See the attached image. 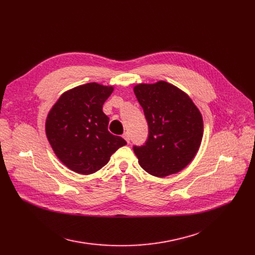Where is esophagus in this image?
I'll use <instances>...</instances> for the list:
<instances>
[{
	"instance_id": "34e87169",
	"label": "esophagus",
	"mask_w": 255,
	"mask_h": 255,
	"mask_svg": "<svg viewBox=\"0 0 255 255\" xmlns=\"http://www.w3.org/2000/svg\"><path fill=\"white\" fill-rule=\"evenodd\" d=\"M123 137L125 138V140H126L127 142H130V134H129V132H124Z\"/></svg>"
}]
</instances>
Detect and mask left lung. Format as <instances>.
I'll return each instance as SVG.
<instances>
[{"label":"left lung","instance_id":"obj_1","mask_svg":"<svg viewBox=\"0 0 255 255\" xmlns=\"http://www.w3.org/2000/svg\"><path fill=\"white\" fill-rule=\"evenodd\" d=\"M134 94L148 123V138L133 145L139 165L163 178L188 165L204 133L203 118L188 95L166 82L137 85Z\"/></svg>","mask_w":255,"mask_h":255}]
</instances>
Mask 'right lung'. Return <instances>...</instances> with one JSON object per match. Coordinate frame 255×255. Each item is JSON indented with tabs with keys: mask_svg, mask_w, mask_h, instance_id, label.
I'll return each instance as SVG.
<instances>
[{
	"mask_svg": "<svg viewBox=\"0 0 255 255\" xmlns=\"http://www.w3.org/2000/svg\"><path fill=\"white\" fill-rule=\"evenodd\" d=\"M113 87L90 83L64 93L50 110L45 125L52 150L71 170L91 175L110 161L127 142L107 129L102 106Z\"/></svg>",
	"mask_w": 255,
	"mask_h": 255,
	"instance_id": "obj_1",
	"label": "right lung"
}]
</instances>
